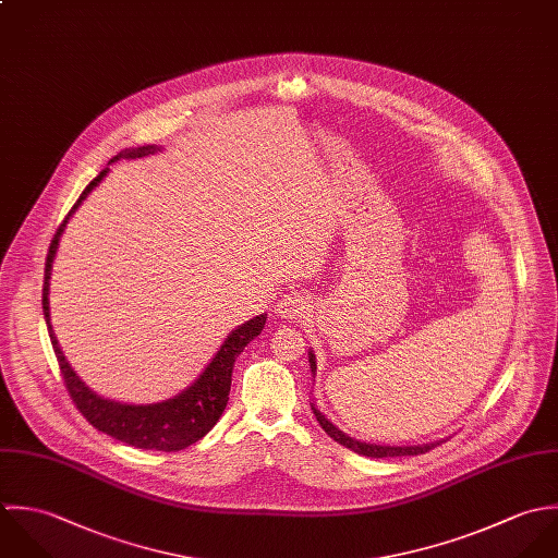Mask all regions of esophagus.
<instances>
[{
    "mask_svg": "<svg viewBox=\"0 0 558 558\" xmlns=\"http://www.w3.org/2000/svg\"><path fill=\"white\" fill-rule=\"evenodd\" d=\"M276 313H278L280 319L300 322V319H306L313 313V304H311L308 295H304V293H289L278 302Z\"/></svg>",
    "mask_w": 558,
    "mask_h": 558,
    "instance_id": "1",
    "label": "esophagus"
}]
</instances>
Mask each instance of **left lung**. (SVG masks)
Instances as JSON below:
<instances>
[{
    "label": "left lung",
    "mask_w": 558,
    "mask_h": 558,
    "mask_svg": "<svg viewBox=\"0 0 558 558\" xmlns=\"http://www.w3.org/2000/svg\"><path fill=\"white\" fill-rule=\"evenodd\" d=\"M308 362H311V371H313V375H315V371H317V360H315V353H313V351H308ZM313 412H315V416H317V421H319L322 429H324L330 438H335V442L344 446V448H349V450H353V452H357V454H364V457L381 459V457L421 454V452H427V450H432V448H436V446L442 442V440H436V442L414 446L368 445V442H360V440H355V438L347 436L344 432H340L332 421H328V416H326L324 412H319V410L315 408V403H313Z\"/></svg>",
    "instance_id": "left-lung-1"
}]
</instances>
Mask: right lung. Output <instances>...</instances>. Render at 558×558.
<instances>
[{"label": "right lung", "mask_w": 558, "mask_h": 558, "mask_svg": "<svg viewBox=\"0 0 558 558\" xmlns=\"http://www.w3.org/2000/svg\"><path fill=\"white\" fill-rule=\"evenodd\" d=\"M155 153H161V146L146 144V146H137V148H124L110 159V163L118 159H140V157H148ZM108 172H110V168L101 170L99 177L90 181V185L82 192L80 201L73 205V209L69 211V216L64 218V222L60 223V228L56 230V234L51 239L49 254L45 260L43 315L47 322V330H49V338H51L66 390H69L73 403L77 405V410L86 416V421L95 429L112 436L124 445L135 446V448L163 450V452L183 450V448L198 442L201 438H205L220 421V416L226 410V403H228L234 357L245 349V344L250 340H254L256 336L260 335V330L265 328L267 315H258L226 336L222 347L211 357L207 368L198 375V379L172 399H166L161 403L131 405V403L106 399V397L97 395L95 390H90L80 379V375L71 368V364L66 362V357L58 344V338L53 335L51 315H49V280H51V267H53V258H56V252L60 245V236H62L66 223L80 209V205L88 198V194L108 177Z\"/></svg>", "instance_id": "right-lung-1"}]
</instances>
